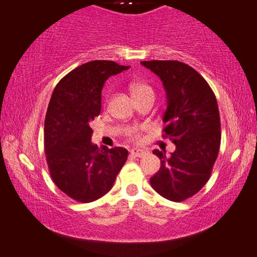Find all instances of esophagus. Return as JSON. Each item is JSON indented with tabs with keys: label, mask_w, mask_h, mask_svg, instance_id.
Returning a JSON list of instances; mask_svg holds the SVG:
<instances>
[{
	"label": "esophagus",
	"mask_w": 257,
	"mask_h": 257,
	"mask_svg": "<svg viewBox=\"0 0 257 257\" xmlns=\"http://www.w3.org/2000/svg\"><path fill=\"white\" fill-rule=\"evenodd\" d=\"M130 153H132V156L137 157V158H143V157L149 155V152L147 150H137V149L136 150H132Z\"/></svg>",
	"instance_id": "1"
}]
</instances>
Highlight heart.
I'll return each mask as SVG.
<instances>
[{
	"label": "heart",
	"mask_w": 257,
	"mask_h": 257,
	"mask_svg": "<svg viewBox=\"0 0 257 257\" xmlns=\"http://www.w3.org/2000/svg\"><path fill=\"white\" fill-rule=\"evenodd\" d=\"M129 87H130V91H132V93L134 95V98L140 97V95L145 94V93H153L151 87L149 86L148 84H145L143 82H133L132 84H130ZM129 136L134 140L139 139V129L134 128V129L130 130Z\"/></svg>",
	"instance_id": "1"
}]
</instances>
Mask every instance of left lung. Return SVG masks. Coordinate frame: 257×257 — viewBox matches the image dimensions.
<instances>
[{"label": "left lung", "instance_id": "8db88e82", "mask_svg": "<svg viewBox=\"0 0 257 257\" xmlns=\"http://www.w3.org/2000/svg\"><path fill=\"white\" fill-rule=\"evenodd\" d=\"M162 79L166 91L164 137L175 144L171 156L159 150L160 168L150 179L152 188L173 202L198 193L211 175L220 147L217 99L206 80L179 61H142Z\"/></svg>", "mask_w": 257, "mask_h": 257}]
</instances>
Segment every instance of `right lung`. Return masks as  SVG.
I'll return each instance as SVG.
<instances>
[{
  "mask_svg": "<svg viewBox=\"0 0 257 257\" xmlns=\"http://www.w3.org/2000/svg\"><path fill=\"white\" fill-rule=\"evenodd\" d=\"M127 69L113 61H90L64 76L53 91L45 118L46 160L57 188L77 202H93L108 193L127 160L123 148L92 144L90 127L100 114L107 78Z\"/></svg>",
  "mask_w": 257,
  "mask_h": 257,
  "instance_id": "1",
  "label": "right lung"
}]
</instances>
